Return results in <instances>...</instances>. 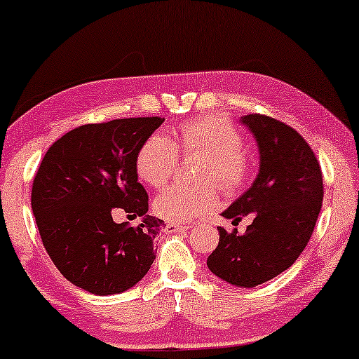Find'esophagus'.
I'll list each match as a JSON object with an SVG mask.
<instances>
[{
    "label": "esophagus",
    "instance_id": "obj_1",
    "mask_svg": "<svg viewBox=\"0 0 359 359\" xmlns=\"http://www.w3.org/2000/svg\"><path fill=\"white\" fill-rule=\"evenodd\" d=\"M188 229L184 224H178V222H168L165 227V231L168 232V234H176V232H183Z\"/></svg>",
    "mask_w": 359,
    "mask_h": 359
}]
</instances>
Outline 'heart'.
I'll use <instances>...</instances> for the list:
<instances>
[{
    "label": "heart",
    "instance_id": "1",
    "mask_svg": "<svg viewBox=\"0 0 359 359\" xmlns=\"http://www.w3.org/2000/svg\"><path fill=\"white\" fill-rule=\"evenodd\" d=\"M178 148L183 153H201L198 184H173L158 194L153 211L161 219L188 222L212 211L217 204V186L234 193L249 176V161L244 155V138L229 120L222 117L193 118L181 125L178 145L168 135L156 132L148 137L137 153V173L153 188H163L178 165Z\"/></svg>",
    "mask_w": 359,
    "mask_h": 359
}]
</instances>
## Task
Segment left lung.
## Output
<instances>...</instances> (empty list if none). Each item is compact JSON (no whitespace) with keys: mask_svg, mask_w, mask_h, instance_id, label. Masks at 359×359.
<instances>
[{"mask_svg":"<svg viewBox=\"0 0 359 359\" xmlns=\"http://www.w3.org/2000/svg\"><path fill=\"white\" fill-rule=\"evenodd\" d=\"M259 147V175L222 212L237 224L252 214L244 234L219 227V244L208 257L214 276L252 288L287 271L315 229L323 201L322 168L304 137L267 115L241 117Z\"/></svg>","mask_w":359,"mask_h":359,"instance_id":"8db88e82","label":"left lung"}]
</instances>
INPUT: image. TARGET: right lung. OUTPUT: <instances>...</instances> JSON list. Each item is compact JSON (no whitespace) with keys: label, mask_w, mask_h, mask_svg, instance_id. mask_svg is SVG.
I'll return each mask as SVG.
<instances>
[{"label":"right lung","mask_w":359,"mask_h":359,"mask_svg":"<svg viewBox=\"0 0 359 359\" xmlns=\"http://www.w3.org/2000/svg\"><path fill=\"white\" fill-rule=\"evenodd\" d=\"M161 117L88 123L54 142L41 161L31 208L49 257L74 285L94 295L122 293L138 283L156 257L165 221L148 216V194L135 160ZM120 207L142 217L117 225Z\"/></svg>","instance_id":"1"}]
</instances>
